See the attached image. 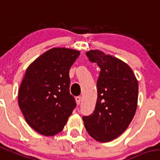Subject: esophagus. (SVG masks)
<instances>
[{
    "instance_id": "34e87169",
    "label": "esophagus",
    "mask_w": 160,
    "mask_h": 160,
    "mask_svg": "<svg viewBox=\"0 0 160 160\" xmlns=\"http://www.w3.org/2000/svg\"><path fill=\"white\" fill-rule=\"evenodd\" d=\"M76 102H77L78 105H80L82 102V97L81 96H78V97H76Z\"/></svg>"
}]
</instances>
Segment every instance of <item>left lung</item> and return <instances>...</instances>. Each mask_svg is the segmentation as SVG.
<instances>
[{"label":"left lung","mask_w":160,"mask_h":160,"mask_svg":"<svg viewBox=\"0 0 160 160\" xmlns=\"http://www.w3.org/2000/svg\"><path fill=\"white\" fill-rule=\"evenodd\" d=\"M89 61L100 67L98 99L93 113L82 117L90 137L109 142L122 134L137 110L138 82L128 64L98 50L86 52Z\"/></svg>","instance_id":"8db88e82"}]
</instances>
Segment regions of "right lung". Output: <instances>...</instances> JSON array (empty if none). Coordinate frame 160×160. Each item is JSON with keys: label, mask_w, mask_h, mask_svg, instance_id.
<instances>
[{"label": "right lung", "mask_w": 160, "mask_h": 160, "mask_svg": "<svg viewBox=\"0 0 160 160\" xmlns=\"http://www.w3.org/2000/svg\"><path fill=\"white\" fill-rule=\"evenodd\" d=\"M79 55L75 50L52 48L26 70L19 90V106L29 126L43 136L62 131L75 109L69 70Z\"/></svg>", "instance_id": "1"}]
</instances>
